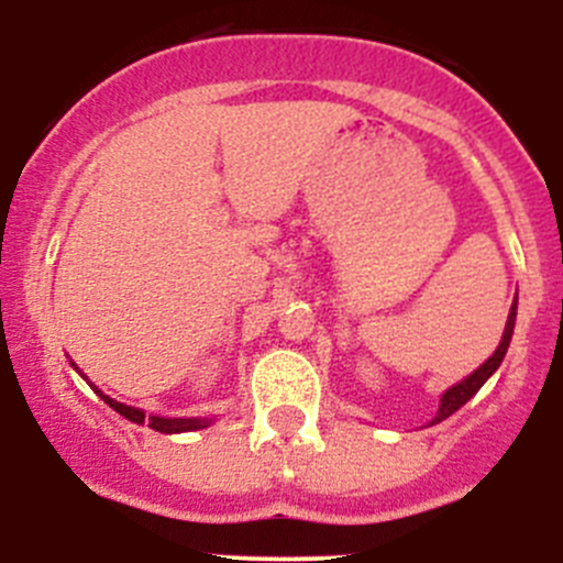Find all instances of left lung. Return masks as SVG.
<instances>
[{
	"instance_id": "obj_1",
	"label": "left lung",
	"mask_w": 563,
	"mask_h": 563,
	"mask_svg": "<svg viewBox=\"0 0 563 563\" xmlns=\"http://www.w3.org/2000/svg\"><path fill=\"white\" fill-rule=\"evenodd\" d=\"M515 318H518V297H515L512 308H509V318H507V327H504V334H501V343H498V349L493 351V356L487 362H482L479 367H476L474 373H471L468 378H463V382H457L455 387H450L441 395V402H439V413H435V419L430 424H439L444 422L446 417H452V413L457 411L460 406H465V402L471 400V397L476 395V391L482 389V384L487 382V378L493 376V373L498 371V365L504 362V354H507L509 349V340H512V332H515Z\"/></svg>"
}]
</instances>
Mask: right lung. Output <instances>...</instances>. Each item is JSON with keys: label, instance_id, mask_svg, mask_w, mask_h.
Here are the masks:
<instances>
[{"label": "right lung", "instance_id": "1", "mask_svg": "<svg viewBox=\"0 0 563 563\" xmlns=\"http://www.w3.org/2000/svg\"><path fill=\"white\" fill-rule=\"evenodd\" d=\"M70 365H73V362H70ZM73 367H76V365H73ZM76 371H78V367H76ZM78 373H81V371H78ZM81 378H87V376L81 373ZM89 387H92V384H89ZM92 389L98 391L100 397H103V400L113 408V411L122 413L124 419H130V422H135V424H150V428L157 430V433H190V430H203V428H209V424H212V419H209V417H157V413H150V417H146V411H141V408L117 402L113 397L103 395V391H100L98 387H92Z\"/></svg>", "mask_w": 563, "mask_h": 563}]
</instances>
